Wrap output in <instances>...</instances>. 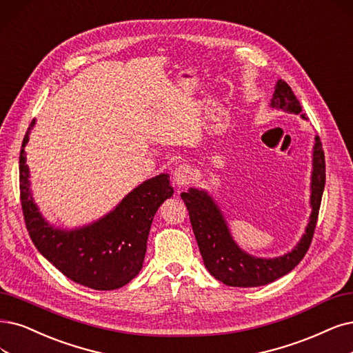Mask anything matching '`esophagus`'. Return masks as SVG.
Segmentation results:
<instances>
[{
    "label": "esophagus",
    "mask_w": 353,
    "mask_h": 353,
    "mask_svg": "<svg viewBox=\"0 0 353 353\" xmlns=\"http://www.w3.org/2000/svg\"><path fill=\"white\" fill-rule=\"evenodd\" d=\"M192 174H193L192 168L189 165L186 164L177 165L173 172V183L179 188H183L192 180Z\"/></svg>",
    "instance_id": "1"
}]
</instances>
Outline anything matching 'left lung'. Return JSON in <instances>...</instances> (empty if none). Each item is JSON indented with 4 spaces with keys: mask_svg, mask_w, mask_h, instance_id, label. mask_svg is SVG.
Returning a JSON list of instances; mask_svg holds the SVG:
<instances>
[{
    "mask_svg": "<svg viewBox=\"0 0 353 353\" xmlns=\"http://www.w3.org/2000/svg\"><path fill=\"white\" fill-rule=\"evenodd\" d=\"M270 108L286 113L307 116L296 100L294 91L283 80H278ZM325 185V161L320 138L316 135L312 147V170L310 186L311 214L305 232L296 245L288 253L278 257H257L244 252L232 239L227 219L210 193L203 189L190 188L180 194L186 203L192 228L196 237L205 268L211 275L228 286H262L290 273L303 257L311 244L319 218L320 203Z\"/></svg>",
    "mask_w": 353,
    "mask_h": 353,
    "instance_id": "1",
    "label": "left lung"
}]
</instances>
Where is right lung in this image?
Returning <instances> with one entry per match:
<instances>
[{"instance_id":"1","label":"right lung","mask_w":353,"mask_h":353,"mask_svg":"<svg viewBox=\"0 0 353 353\" xmlns=\"http://www.w3.org/2000/svg\"><path fill=\"white\" fill-rule=\"evenodd\" d=\"M30 123L20 151V198L26 227L36 249L71 281L97 291L122 288L142 269L154 215L173 196L170 176L161 173L142 181L117 203L113 211L77 228H61L48 223L39 211L26 164Z\"/></svg>"}]
</instances>
